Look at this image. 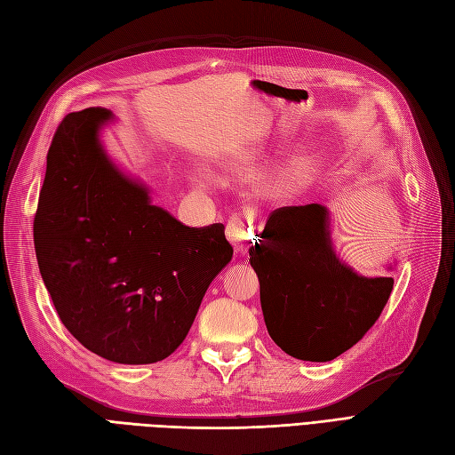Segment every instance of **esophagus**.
I'll return each instance as SVG.
<instances>
[{"label":"esophagus","instance_id":"obj_1","mask_svg":"<svg viewBox=\"0 0 455 455\" xmlns=\"http://www.w3.org/2000/svg\"><path fill=\"white\" fill-rule=\"evenodd\" d=\"M258 236V225L255 217H232L227 225V238L236 251H246Z\"/></svg>","mask_w":455,"mask_h":455}]
</instances>
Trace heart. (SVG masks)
<instances>
[{"label": "heart", "instance_id": "obj_1", "mask_svg": "<svg viewBox=\"0 0 455 455\" xmlns=\"http://www.w3.org/2000/svg\"><path fill=\"white\" fill-rule=\"evenodd\" d=\"M311 174H313V161H301L296 167L284 171L281 177L275 180L273 188L292 192V190L299 188L301 184H306L311 179Z\"/></svg>", "mask_w": 455, "mask_h": 455}]
</instances>
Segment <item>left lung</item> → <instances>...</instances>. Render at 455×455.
<instances>
[{
	"mask_svg": "<svg viewBox=\"0 0 455 455\" xmlns=\"http://www.w3.org/2000/svg\"><path fill=\"white\" fill-rule=\"evenodd\" d=\"M267 331L296 359L331 361L363 339L390 298L394 278L359 276L331 246L319 204L278 207L250 248Z\"/></svg>",
	"mask_w": 455,
	"mask_h": 455,
	"instance_id": "obj_1",
	"label": "left lung"
}]
</instances>
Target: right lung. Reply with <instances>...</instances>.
Wrapping results in <instances>:
<instances>
[{"instance_id":"add662e5","label":"right lung","mask_w":455,"mask_h":455,"mask_svg":"<svg viewBox=\"0 0 455 455\" xmlns=\"http://www.w3.org/2000/svg\"><path fill=\"white\" fill-rule=\"evenodd\" d=\"M111 111L68 113L48 149L34 215L44 284L75 339L115 363L169 357L188 334L207 286L232 258L220 223L190 228L149 204L103 154Z\"/></svg>"}]
</instances>
